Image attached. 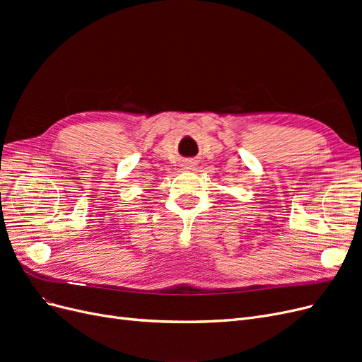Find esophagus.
Here are the masks:
<instances>
[{
    "label": "esophagus",
    "instance_id": "esophagus-1",
    "mask_svg": "<svg viewBox=\"0 0 362 362\" xmlns=\"http://www.w3.org/2000/svg\"><path fill=\"white\" fill-rule=\"evenodd\" d=\"M192 168V163H187V169H190Z\"/></svg>",
    "mask_w": 362,
    "mask_h": 362
}]
</instances>
